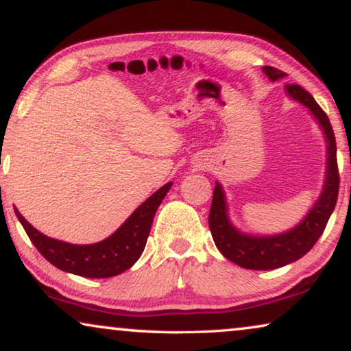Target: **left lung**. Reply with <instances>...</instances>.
I'll return each instance as SVG.
<instances>
[{
    "label": "left lung",
    "instance_id": "1",
    "mask_svg": "<svg viewBox=\"0 0 351 351\" xmlns=\"http://www.w3.org/2000/svg\"><path fill=\"white\" fill-rule=\"evenodd\" d=\"M264 73L271 80H277L285 75L272 66H264ZM288 95L311 109V112L322 125L328 141V169L326 182L319 199L315 202L307 217L294 228L278 236L253 237L245 236L234 230L226 217L225 195L221 186L217 184L212 196V206L209 212V228L213 242L223 256L239 264L241 267L253 269V271H269L277 269L302 258L317 243L328 225L329 217L336 207L339 195V167H337V147L334 138L332 126L324 110L319 108L317 101L301 85L288 84Z\"/></svg>",
    "mask_w": 351,
    "mask_h": 351
}]
</instances>
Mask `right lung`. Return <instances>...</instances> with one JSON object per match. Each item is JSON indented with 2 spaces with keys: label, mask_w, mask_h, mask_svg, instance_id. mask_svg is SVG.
Here are the masks:
<instances>
[{
  "label": "right lung",
  "mask_w": 351,
  "mask_h": 351,
  "mask_svg": "<svg viewBox=\"0 0 351 351\" xmlns=\"http://www.w3.org/2000/svg\"><path fill=\"white\" fill-rule=\"evenodd\" d=\"M171 185L169 182L154 193L144 204L131 213L128 220L112 236L91 245H73L57 239H50L29 225L17 209L15 215L22 223L33 245L55 267L88 278H108L119 276L139 260L156 209L169 191Z\"/></svg>",
  "instance_id": "right-lung-1"
}]
</instances>
